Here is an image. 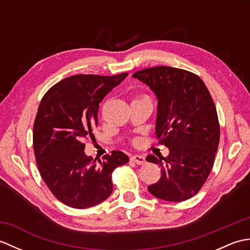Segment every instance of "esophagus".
<instances>
[{
	"label": "esophagus",
	"mask_w": 250,
	"mask_h": 250,
	"mask_svg": "<svg viewBox=\"0 0 250 250\" xmlns=\"http://www.w3.org/2000/svg\"><path fill=\"white\" fill-rule=\"evenodd\" d=\"M130 160H131L132 162H134V163H136V164H139V166H143V164H145V163H146L145 158L143 157V156H139V155H136V156H132V157L130 158Z\"/></svg>",
	"instance_id": "34e87169"
}]
</instances>
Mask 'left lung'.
<instances>
[{
    "mask_svg": "<svg viewBox=\"0 0 250 250\" xmlns=\"http://www.w3.org/2000/svg\"><path fill=\"white\" fill-rule=\"evenodd\" d=\"M133 77L156 94V134L169 150L167 158H146L161 167V178L148 191L169 202L192 198L208 177L219 145L218 116L208 89L195 74L171 66L145 68Z\"/></svg>",
    "mask_w": 250,
    "mask_h": 250,
    "instance_id": "8db88e82",
    "label": "left lung"
}]
</instances>
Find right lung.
Instances as JSON below:
<instances>
[{
    "mask_svg": "<svg viewBox=\"0 0 250 250\" xmlns=\"http://www.w3.org/2000/svg\"><path fill=\"white\" fill-rule=\"evenodd\" d=\"M126 76H71L41 101L33 125L35 160L47 187L63 204L81 209L100 204L113 191L111 173L129 162L118 150L98 162L83 151V141L98 125L101 101Z\"/></svg>",
    "mask_w": 250,
    "mask_h": 250,
    "instance_id": "1",
    "label": "right lung"
}]
</instances>
